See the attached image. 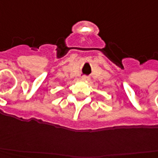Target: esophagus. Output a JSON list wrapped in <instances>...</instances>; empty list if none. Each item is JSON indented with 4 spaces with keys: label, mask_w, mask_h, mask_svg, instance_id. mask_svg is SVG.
Returning <instances> with one entry per match:
<instances>
[{
    "label": "esophagus",
    "mask_w": 158,
    "mask_h": 158,
    "mask_svg": "<svg viewBox=\"0 0 158 158\" xmlns=\"http://www.w3.org/2000/svg\"><path fill=\"white\" fill-rule=\"evenodd\" d=\"M82 79H83V80H86V81H88V80L90 79V77L84 75V76H82Z\"/></svg>",
    "instance_id": "34e87169"
}]
</instances>
